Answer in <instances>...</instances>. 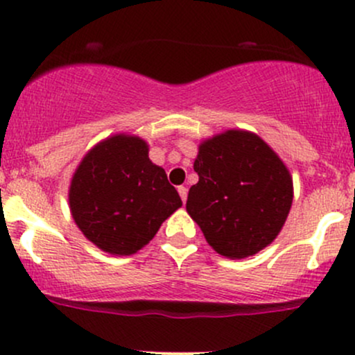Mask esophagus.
I'll list each match as a JSON object with an SVG mask.
<instances>
[{
    "instance_id": "1",
    "label": "esophagus",
    "mask_w": 355,
    "mask_h": 355,
    "mask_svg": "<svg viewBox=\"0 0 355 355\" xmlns=\"http://www.w3.org/2000/svg\"><path fill=\"white\" fill-rule=\"evenodd\" d=\"M178 193H180V197H182V202H187V193H189V190H187V187H178Z\"/></svg>"
}]
</instances>
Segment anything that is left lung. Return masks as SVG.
Returning <instances> with one entry per match:
<instances>
[{"instance_id": "left-lung-1", "label": "left lung", "mask_w": 355, "mask_h": 355, "mask_svg": "<svg viewBox=\"0 0 355 355\" xmlns=\"http://www.w3.org/2000/svg\"><path fill=\"white\" fill-rule=\"evenodd\" d=\"M187 212L225 258L256 254L272 243L293 200L290 171L259 136L225 131L198 148Z\"/></svg>"}]
</instances>
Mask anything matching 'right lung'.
Wrapping results in <instances>:
<instances>
[{"label": "right lung", "instance_id": "obj_1", "mask_svg": "<svg viewBox=\"0 0 355 355\" xmlns=\"http://www.w3.org/2000/svg\"><path fill=\"white\" fill-rule=\"evenodd\" d=\"M69 202L84 236L119 256L150 243L162 222L182 205L165 170L148 158L146 143L124 135L85 155L70 184Z\"/></svg>", "mask_w": 355, "mask_h": 355}]
</instances>
